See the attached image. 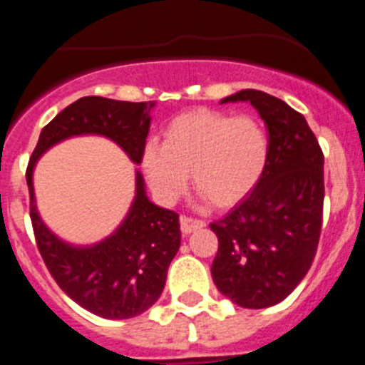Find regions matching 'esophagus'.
Wrapping results in <instances>:
<instances>
[{"instance_id": "1", "label": "esophagus", "mask_w": 365, "mask_h": 365, "mask_svg": "<svg viewBox=\"0 0 365 365\" xmlns=\"http://www.w3.org/2000/svg\"><path fill=\"white\" fill-rule=\"evenodd\" d=\"M206 222L201 221V219H193L188 217V215H180V232L182 234H190V232L197 230V228L205 227Z\"/></svg>"}]
</instances>
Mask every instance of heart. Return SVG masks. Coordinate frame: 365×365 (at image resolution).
<instances>
[{
	"instance_id": "heart-1",
	"label": "heart",
	"mask_w": 365,
	"mask_h": 365,
	"mask_svg": "<svg viewBox=\"0 0 365 365\" xmlns=\"http://www.w3.org/2000/svg\"><path fill=\"white\" fill-rule=\"evenodd\" d=\"M267 159L269 137L256 118L199 109L173 118L163 144H146L143 172L160 201H177L190 173L201 197L228 208L252 192Z\"/></svg>"
}]
</instances>
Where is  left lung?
Wrapping results in <instances>:
<instances>
[{
  "label": "left lung",
  "mask_w": 365,
  "mask_h": 365,
  "mask_svg": "<svg viewBox=\"0 0 365 365\" xmlns=\"http://www.w3.org/2000/svg\"><path fill=\"white\" fill-rule=\"evenodd\" d=\"M250 102L269 130L265 172L247 197L210 228L219 240L212 278L245 309L276 305L305 278L324 215V153L302 113L283 100L243 89L221 100Z\"/></svg>",
  "instance_id": "left-lung-1"
}]
</instances>
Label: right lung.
I'll return each mask as SVG.
<instances>
[{"instance_id": "obj_1", "label": "right lung", "mask_w": 365, "mask_h": 365, "mask_svg": "<svg viewBox=\"0 0 365 365\" xmlns=\"http://www.w3.org/2000/svg\"><path fill=\"white\" fill-rule=\"evenodd\" d=\"M153 106L155 102H122L102 96L76 100L41 130L25 173L34 237L51 276L71 299L108 320L143 314L159 299L168 267L180 247L179 215L148 199L144 179L137 172L135 199L120 227L100 243L74 247L41 221L32 172L51 146L76 135L111 138L135 164H140Z\"/></svg>"}]
</instances>
